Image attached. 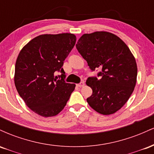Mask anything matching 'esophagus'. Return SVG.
<instances>
[{"label":"esophagus","mask_w":154,"mask_h":154,"mask_svg":"<svg viewBox=\"0 0 154 154\" xmlns=\"http://www.w3.org/2000/svg\"><path fill=\"white\" fill-rule=\"evenodd\" d=\"M84 85H85V82H79V84L77 85V87H79V88L83 87V86H84Z\"/></svg>","instance_id":"obj_1"}]
</instances>
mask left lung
<instances>
[{"instance_id": "1", "label": "left lung", "mask_w": 154, "mask_h": 154, "mask_svg": "<svg viewBox=\"0 0 154 154\" xmlns=\"http://www.w3.org/2000/svg\"><path fill=\"white\" fill-rule=\"evenodd\" d=\"M76 48L91 71L100 69L90 77L87 85L93 94L87 98L90 106L103 115L119 110L134 91L137 68L128 45L119 37L107 32L84 34Z\"/></svg>"}]
</instances>
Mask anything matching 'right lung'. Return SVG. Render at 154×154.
I'll return each mask as SVG.
<instances>
[{"mask_svg":"<svg viewBox=\"0 0 154 154\" xmlns=\"http://www.w3.org/2000/svg\"><path fill=\"white\" fill-rule=\"evenodd\" d=\"M75 43L76 36L71 33L41 35L19 53L15 65L16 88L26 105L39 115H57L75 90V84L65 82L62 66ZM56 71L61 75L55 76Z\"/></svg>","mask_w":154,"mask_h":154,"instance_id":"obj_1","label":"right lung"}]
</instances>
